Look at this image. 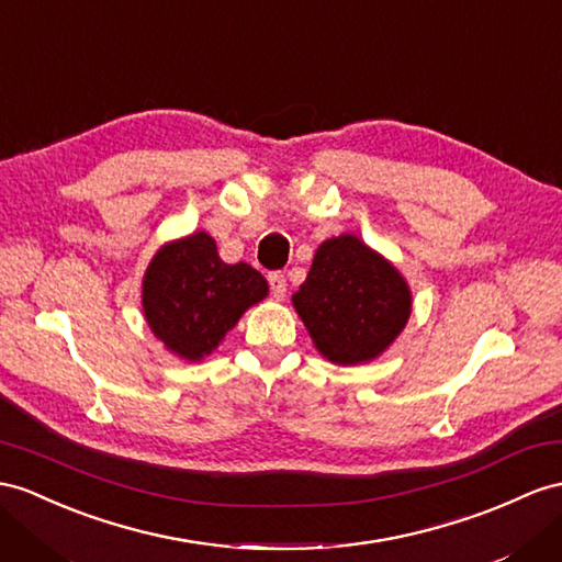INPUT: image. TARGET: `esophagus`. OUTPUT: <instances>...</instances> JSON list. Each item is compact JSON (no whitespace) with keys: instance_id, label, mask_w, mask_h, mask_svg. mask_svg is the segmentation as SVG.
Masks as SVG:
<instances>
[{"instance_id":"esophagus-1","label":"esophagus","mask_w":562,"mask_h":562,"mask_svg":"<svg viewBox=\"0 0 562 562\" xmlns=\"http://www.w3.org/2000/svg\"><path fill=\"white\" fill-rule=\"evenodd\" d=\"M268 282H270V292H272V296H276V299H282V296H284V292H286V280H284L282 272H270V276H268Z\"/></svg>"}]
</instances>
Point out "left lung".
<instances>
[{"label": "left lung", "mask_w": 562, "mask_h": 562, "mask_svg": "<svg viewBox=\"0 0 562 562\" xmlns=\"http://www.w3.org/2000/svg\"><path fill=\"white\" fill-rule=\"evenodd\" d=\"M292 304L327 361L358 366L392 347L413 301L408 282L384 256L356 235H339L315 251Z\"/></svg>", "instance_id": "1"}]
</instances>
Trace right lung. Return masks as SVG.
Returning <instances> with one entry per match:
<instances>
[{"mask_svg":"<svg viewBox=\"0 0 562 562\" xmlns=\"http://www.w3.org/2000/svg\"><path fill=\"white\" fill-rule=\"evenodd\" d=\"M266 296L261 272L249 263H225L206 233L164 244L142 280V308L154 337L192 363L218 347L244 311Z\"/></svg>","mask_w":562,"mask_h":562,"instance_id":"1","label":"right lung"}]
</instances>
